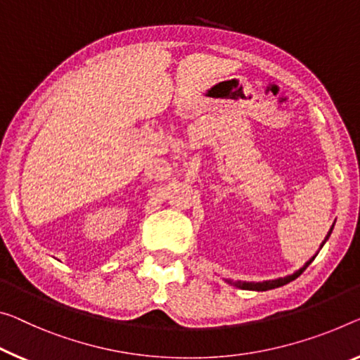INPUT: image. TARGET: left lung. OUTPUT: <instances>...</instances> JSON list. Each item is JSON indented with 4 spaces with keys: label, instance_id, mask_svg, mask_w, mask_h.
Returning <instances> with one entry per match:
<instances>
[{
    "label": "left lung",
    "instance_id": "1",
    "mask_svg": "<svg viewBox=\"0 0 360 360\" xmlns=\"http://www.w3.org/2000/svg\"><path fill=\"white\" fill-rule=\"evenodd\" d=\"M331 230H333V226H331V229H330L327 238H325V241L328 240ZM325 241H323V243H325ZM323 243H322V246H323ZM312 259H314V257H312ZM309 264H311V261H309L306 265H304L302 269L297 270L296 274H292V275H290V276H285V278H278V280H272V281H264V283H250V281H248V283H246V281H229V283L236 286V288H241V290L267 291V290H272V288H278V286H283V285H286V283H290V281H292L295 278H297V276H300V275L304 272V270H306V269L309 267Z\"/></svg>",
    "mask_w": 360,
    "mask_h": 360
}]
</instances>
